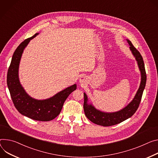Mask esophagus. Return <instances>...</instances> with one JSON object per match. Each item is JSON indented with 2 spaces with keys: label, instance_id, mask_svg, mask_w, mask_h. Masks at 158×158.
Segmentation results:
<instances>
[{
  "label": "esophagus",
  "instance_id": "34e87169",
  "mask_svg": "<svg viewBox=\"0 0 158 158\" xmlns=\"http://www.w3.org/2000/svg\"><path fill=\"white\" fill-rule=\"evenodd\" d=\"M79 81H80V82H85V77L84 76H81V77L79 79Z\"/></svg>",
  "mask_w": 158,
  "mask_h": 158
}]
</instances>
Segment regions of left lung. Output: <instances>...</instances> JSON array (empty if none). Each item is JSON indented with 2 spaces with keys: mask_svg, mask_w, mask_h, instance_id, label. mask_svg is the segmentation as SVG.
<instances>
[{
  "mask_svg": "<svg viewBox=\"0 0 158 158\" xmlns=\"http://www.w3.org/2000/svg\"><path fill=\"white\" fill-rule=\"evenodd\" d=\"M130 45V50L135 57L137 64L141 73V82L139 88L132 101L122 110L113 113H106L96 109L91 104H88V99L85 93H84V111L86 117L93 123L104 127L111 126L120 123L131 117L139 108L141 101L143 91L146 86V73L142 56L140 52L134 47L132 42L127 40Z\"/></svg>",
  "mask_w": 158,
  "mask_h": 158,
  "instance_id": "1",
  "label": "left lung"
}]
</instances>
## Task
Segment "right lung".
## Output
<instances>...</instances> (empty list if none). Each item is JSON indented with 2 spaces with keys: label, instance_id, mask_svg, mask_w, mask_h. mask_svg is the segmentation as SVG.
I'll return each instance as SVG.
<instances>
[{
  "label": "right lung",
  "instance_id": "right-lung-1",
  "mask_svg": "<svg viewBox=\"0 0 158 158\" xmlns=\"http://www.w3.org/2000/svg\"><path fill=\"white\" fill-rule=\"evenodd\" d=\"M38 33L23 41L14 52L7 72V83L12 102L18 111L35 120L50 121L60 114L64 103L69 94L76 89L74 84L56 94L52 98L38 100L28 95L20 84L18 70L23 52L31 40Z\"/></svg>",
  "mask_w": 158,
  "mask_h": 158
}]
</instances>
